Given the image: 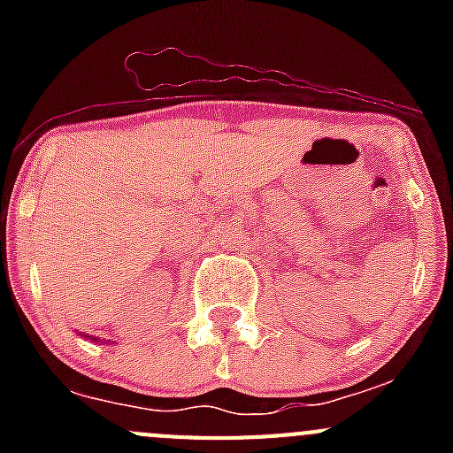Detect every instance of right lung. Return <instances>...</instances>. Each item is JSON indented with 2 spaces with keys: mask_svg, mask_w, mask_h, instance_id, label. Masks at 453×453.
<instances>
[{
  "mask_svg": "<svg viewBox=\"0 0 453 453\" xmlns=\"http://www.w3.org/2000/svg\"><path fill=\"white\" fill-rule=\"evenodd\" d=\"M81 337H87V340L96 342V344H109V342H111V340H100V337H96V335H87V333H81Z\"/></svg>",
  "mask_w": 453,
  "mask_h": 453,
  "instance_id": "add662e5",
  "label": "right lung"
}]
</instances>
